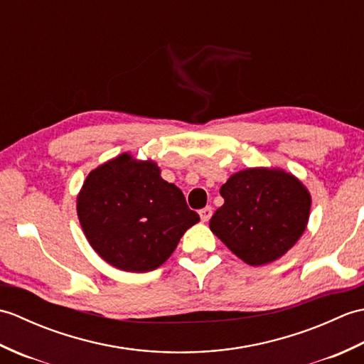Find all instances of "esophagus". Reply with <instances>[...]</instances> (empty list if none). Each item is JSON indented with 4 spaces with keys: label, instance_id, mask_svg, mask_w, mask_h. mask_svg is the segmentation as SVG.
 Here are the masks:
<instances>
[{
    "label": "esophagus",
    "instance_id": "1",
    "mask_svg": "<svg viewBox=\"0 0 364 364\" xmlns=\"http://www.w3.org/2000/svg\"><path fill=\"white\" fill-rule=\"evenodd\" d=\"M211 215H213V208L211 206H206V208H203V210H200V219H202L203 222L210 220Z\"/></svg>",
    "mask_w": 364,
    "mask_h": 364
}]
</instances>
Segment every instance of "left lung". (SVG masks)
Instances as JSON below:
<instances>
[{
	"label": "left lung",
	"instance_id": "1",
	"mask_svg": "<svg viewBox=\"0 0 364 364\" xmlns=\"http://www.w3.org/2000/svg\"><path fill=\"white\" fill-rule=\"evenodd\" d=\"M223 205L210 228L250 266L272 262L299 241L310 218V192L282 168L241 170L220 188Z\"/></svg>",
	"mask_w": 364,
	"mask_h": 364
}]
</instances>
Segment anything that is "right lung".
Segmentation results:
<instances>
[{"mask_svg": "<svg viewBox=\"0 0 364 364\" xmlns=\"http://www.w3.org/2000/svg\"><path fill=\"white\" fill-rule=\"evenodd\" d=\"M76 211L92 249L127 272L159 267L200 220L183 192L162 180L156 162L128 153L92 170Z\"/></svg>", "mask_w": 364, "mask_h": 364, "instance_id": "right-lung-1", "label": "right lung"}]
</instances>
